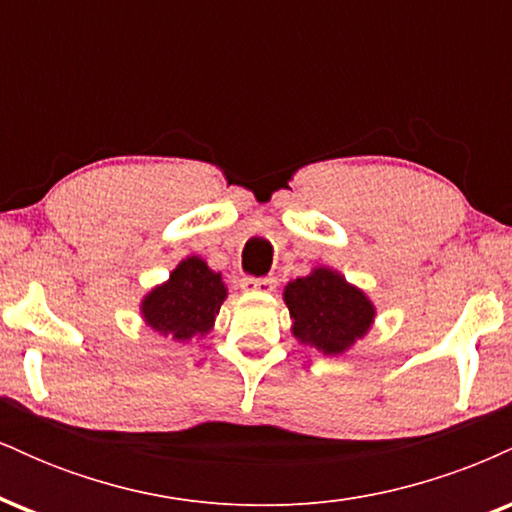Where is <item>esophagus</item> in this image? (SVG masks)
Masks as SVG:
<instances>
[{
  "label": "esophagus",
  "instance_id": "obj_1",
  "mask_svg": "<svg viewBox=\"0 0 512 512\" xmlns=\"http://www.w3.org/2000/svg\"><path fill=\"white\" fill-rule=\"evenodd\" d=\"M240 289L248 293H269L276 289V279L274 276H243Z\"/></svg>",
  "mask_w": 512,
  "mask_h": 512
}]
</instances>
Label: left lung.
<instances>
[{
  "label": "left lung",
  "instance_id": "1",
  "mask_svg": "<svg viewBox=\"0 0 512 512\" xmlns=\"http://www.w3.org/2000/svg\"><path fill=\"white\" fill-rule=\"evenodd\" d=\"M284 301L293 317V334L322 354H342L373 322V305L361 291L330 269L291 281Z\"/></svg>",
  "mask_w": 512,
  "mask_h": 512
}]
</instances>
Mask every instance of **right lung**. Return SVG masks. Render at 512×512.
<instances>
[{
  "instance_id": "obj_1",
  "label": "right lung",
  "mask_w": 512,
  "mask_h": 512,
  "mask_svg": "<svg viewBox=\"0 0 512 512\" xmlns=\"http://www.w3.org/2000/svg\"><path fill=\"white\" fill-rule=\"evenodd\" d=\"M226 286L221 276L214 274L199 257H187L170 274L168 284L158 286L144 298L142 313L146 325L170 339L207 334L219 313Z\"/></svg>"
}]
</instances>
